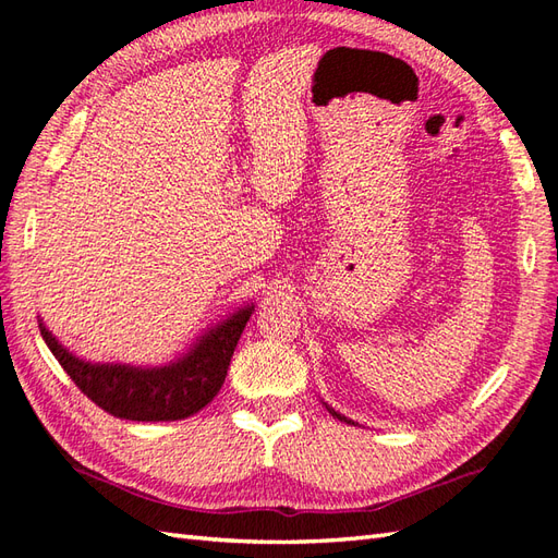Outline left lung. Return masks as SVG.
Returning a JSON list of instances; mask_svg holds the SVG:
<instances>
[{"instance_id": "8db88e82", "label": "left lung", "mask_w": 558, "mask_h": 558, "mask_svg": "<svg viewBox=\"0 0 558 558\" xmlns=\"http://www.w3.org/2000/svg\"><path fill=\"white\" fill-rule=\"evenodd\" d=\"M330 412H332V415H335V417H337V420H344V422H349V424H351V420H347V417H341V415H337V412H335V410H332V408H330Z\"/></svg>"}]
</instances>
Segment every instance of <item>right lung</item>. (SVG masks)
<instances>
[{
  "label": "right lung",
  "mask_w": 558,
  "mask_h": 558,
  "mask_svg": "<svg viewBox=\"0 0 558 558\" xmlns=\"http://www.w3.org/2000/svg\"><path fill=\"white\" fill-rule=\"evenodd\" d=\"M254 306L199 337L183 359L165 367L101 365L75 359L39 320V332L77 389L108 415L132 422H174L203 410L223 387L238 339Z\"/></svg>",
  "instance_id": "1"
}]
</instances>
